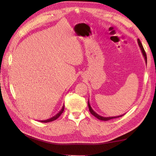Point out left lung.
<instances>
[{"mask_svg":"<svg viewBox=\"0 0 156 156\" xmlns=\"http://www.w3.org/2000/svg\"><path fill=\"white\" fill-rule=\"evenodd\" d=\"M138 43L139 44V47L140 48V50L142 51V55H143V56L144 58V60H145V62H147V54L146 53H145V51L144 49L143 48V46H142V44L141 43L140 41V39H138ZM88 107H89V112H90V113H91L92 115H93L94 116H95V117L97 118L98 119V120H103V121H107V120H112V119H113V118H119V117H122V115H124L125 114H122V115H118V116H113V117H103V116H101L98 114V113L96 112H95L93 110V109H92L91 105H90V103H89V100H88Z\"/></svg>","mask_w":156,"mask_h":156,"instance_id":"left-lung-1","label":"left lung"}]
</instances>
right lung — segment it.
Here are the masks:
<instances>
[{
	"label": "right lung",
	"mask_w": 156,
	"mask_h": 156,
	"mask_svg": "<svg viewBox=\"0 0 156 156\" xmlns=\"http://www.w3.org/2000/svg\"><path fill=\"white\" fill-rule=\"evenodd\" d=\"M64 109H65V105H63V106H62V107L61 110H60V112H59L56 115H55L54 116H53L52 118H49V119H47V120H41L40 122H51V121H54V120H56L57 118H58L59 116L62 114V112H63V111H64Z\"/></svg>",
	"instance_id": "add662e5"
}]
</instances>
